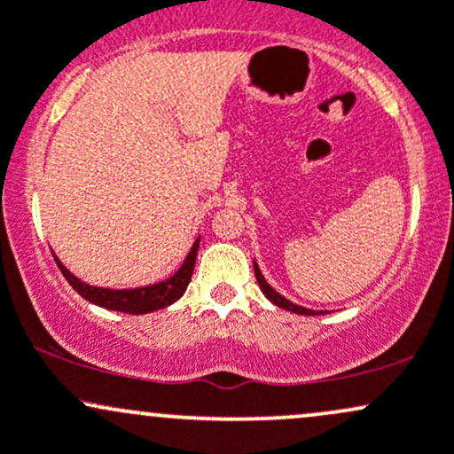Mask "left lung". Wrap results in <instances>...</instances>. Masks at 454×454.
I'll use <instances>...</instances> for the list:
<instances>
[{"instance_id": "8db88e82", "label": "left lung", "mask_w": 454, "mask_h": 454, "mask_svg": "<svg viewBox=\"0 0 454 454\" xmlns=\"http://www.w3.org/2000/svg\"><path fill=\"white\" fill-rule=\"evenodd\" d=\"M254 273H256V279H258L260 290H262L264 296H267V299H269L273 305L281 307V309L293 311V314H301V316H320V314H322V311H314V309H307V307L294 305L293 301H288V299H286V296H281L279 293H275L273 286H269V281L264 279L262 273H260V267H258L256 260H254Z\"/></svg>"}]
</instances>
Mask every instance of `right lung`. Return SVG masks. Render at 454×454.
<instances>
[{
  "instance_id": "add662e5",
  "label": "right lung",
  "mask_w": 454,
  "mask_h": 454,
  "mask_svg": "<svg viewBox=\"0 0 454 454\" xmlns=\"http://www.w3.org/2000/svg\"><path fill=\"white\" fill-rule=\"evenodd\" d=\"M198 245H200V237L196 239L192 249L187 252V256L184 260L179 269L175 270L170 278L158 281V284H149V286H138V288H104V286H91L87 281H82L81 278H76L72 270H67L64 267L59 258L55 256L57 267H59L61 275L67 279V284L76 290L82 299H87L90 303L104 307V309L111 311H121V314H151V311L164 309V307L173 305L176 299H181L185 293L187 284H190L192 273H194V264H196V256H198ZM53 252V249H51Z\"/></svg>"
}]
</instances>
